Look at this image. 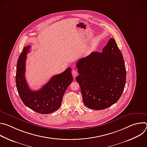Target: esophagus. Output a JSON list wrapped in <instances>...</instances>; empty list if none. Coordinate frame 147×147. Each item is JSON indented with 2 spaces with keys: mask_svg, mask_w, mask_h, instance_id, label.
I'll return each instance as SVG.
<instances>
[{
  "mask_svg": "<svg viewBox=\"0 0 147 147\" xmlns=\"http://www.w3.org/2000/svg\"><path fill=\"white\" fill-rule=\"evenodd\" d=\"M72 75H73V77H74V78L77 76V71H76V70L73 69V70H72Z\"/></svg>",
  "mask_w": 147,
  "mask_h": 147,
  "instance_id": "34e87169",
  "label": "esophagus"
}]
</instances>
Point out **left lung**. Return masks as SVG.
<instances>
[{
    "instance_id": "obj_1",
    "label": "left lung",
    "mask_w": 147,
    "mask_h": 147,
    "mask_svg": "<svg viewBox=\"0 0 147 147\" xmlns=\"http://www.w3.org/2000/svg\"><path fill=\"white\" fill-rule=\"evenodd\" d=\"M82 100L94 110L109 108L120 98L126 70L123 55L115 40L111 38L102 52H94L76 63Z\"/></svg>"
}]
</instances>
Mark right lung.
Instances as JSON below:
<instances>
[{
    "mask_svg": "<svg viewBox=\"0 0 147 147\" xmlns=\"http://www.w3.org/2000/svg\"><path fill=\"white\" fill-rule=\"evenodd\" d=\"M30 46L24 48L17 64L16 82L20 97L26 107L41 114H48L57 110L67 87L73 81L71 67L53 76L40 90L34 91L28 87L25 77L26 60Z\"/></svg>",
    "mask_w": 147,
    "mask_h": 147,
    "instance_id": "add662e5",
    "label": "right lung"
}]
</instances>
